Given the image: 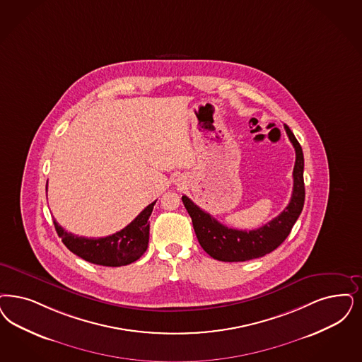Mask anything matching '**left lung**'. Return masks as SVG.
I'll return each instance as SVG.
<instances>
[{
  "label": "left lung",
  "mask_w": 362,
  "mask_h": 362,
  "mask_svg": "<svg viewBox=\"0 0 362 362\" xmlns=\"http://www.w3.org/2000/svg\"><path fill=\"white\" fill-rule=\"evenodd\" d=\"M296 150L293 170V194L286 209L273 221L257 230H237L219 223L209 212L203 211L186 195L182 197L195 230L200 246L214 259L222 262H245L261 258L274 251L290 234L305 203L303 152L291 129L284 125Z\"/></svg>",
  "instance_id": "1"
}]
</instances>
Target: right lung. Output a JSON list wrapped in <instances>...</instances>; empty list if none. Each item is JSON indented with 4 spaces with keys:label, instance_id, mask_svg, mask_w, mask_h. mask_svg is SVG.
Segmentation results:
<instances>
[{
    "label": "right lung",
    "instance_id": "1",
    "mask_svg": "<svg viewBox=\"0 0 362 362\" xmlns=\"http://www.w3.org/2000/svg\"><path fill=\"white\" fill-rule=\"evenodd\" d=\"M156 200L148 204L123 230L104 238L77 237L53 221L64 245L77 257L100 266L119 267L137 261L148 247L151 212Z\"/></svg>",
    "mask_w": 362,
    "mask_h": 362
}]
</instances>
